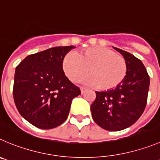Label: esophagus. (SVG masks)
I'll return each instance as SVG.
<instances>
[{
	"mask_svg": "<svg viewBox=\"0 0 160 160\" xmlns=\"http://www.w3.org/2000/svg\"><path fill=\"white\" fill-rule=\"evenodd\" d=\"M80 91H81V93L83 94L86 91H87V88L84 87H80Z\"/></svg>",
	"mask_w": 160,
	"mask_h": 160,
	"instance_id": "34e87169",
	"label": "esophagus"
}]
</instances>
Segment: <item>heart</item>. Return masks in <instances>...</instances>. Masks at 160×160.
Masks as SVG:
<instances>
[{
    "label": "heart",
    "mask_w": 160,
    "mask_h": 160,
    "mask_svg": "<svg viewBox=\"0 0 160 160\" xmlns=\"http://www.w3.org/2000/svg\"><path fill=\"white\" fill-rule=\"evenodd\" d=\"M63 69L72 82L80 80L90 72L83 82L109 90L118 86L126 76L125 58L114 50L105 47H91L79 53H69L64 58Z\"/></svg>",
    "instance_id": "1"
}]
</instances>
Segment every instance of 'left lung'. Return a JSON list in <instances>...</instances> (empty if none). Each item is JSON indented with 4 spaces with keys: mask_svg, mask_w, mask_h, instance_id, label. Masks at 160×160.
Segmentation results:
<instances>
[{
    "mask_svg": "<svg viewBox=\"0 0 160 160\" xmlns=\"http://www.w3.org/2000/svg\"><path fill=\"white\" fill-rule=\"evenodd\" d=\"M125 58L126 76L115 88L95 92L91 105L92 118L101 128L120 131L133 125L147 104L150 78L141 60L129 52L114 47Z\"/></svg>",
    "mask_w": 160,
    "mask_h": 160,
    "instance_id": "1",
    "label": "left lung"
}]
</instances>
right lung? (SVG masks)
I'll use <instances>...</instances> for the list:
<instances>
[{"instance_id": "add662e5", "label": "right lung", "mask_w": 160, "mask_h": 160, "mask_svg": "<svg viewBox=\"0 0 160 160\" xmlns=\"http://www.w3.org/2000/svg\"><path fill=\"white\" fill-rule=\"evenodd\" d=\"M75 46H57L26 57L16 68L13 98L23 118L42 129L67 119L72 100L80 95L63 71L64 58Z\"/></svg>"}]
</instances>
